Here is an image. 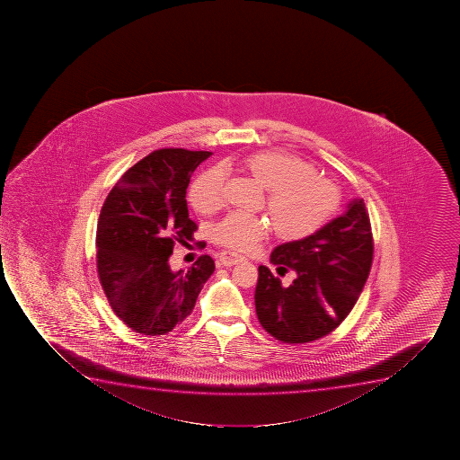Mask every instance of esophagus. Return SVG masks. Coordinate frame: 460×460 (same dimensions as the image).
<instances>
[{
    "instance_id": "esophagus-1",
    "label": "esophagus",
    "mask_w": 460,
    "mask_h": 460,
    "mask_svg": "<svg viewBox=\"0 0 460 460\" xmlns=\"http://www.w3.org/2000/svg\"><path fill=\"white\" fill-rule=\"evenodd\" d=\"M244 260H246L244 257L235 254V252H231V251H223V252H220V255H218V261H220L223 266L237 265V263H242Z\"/></svg>"
}]
</instances>
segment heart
<instances>
[{"label": "heart", "instance_id": "b5f03b06", "mask_svg": "<svg viewBox=\"0 0 460 460\" xmlns=\"http://www.w3.org/2000/svg\"><path fill=\"white\" fill-rule=\"evenodd\" d=\"M255 181L270 190L268 212L276 233L285 240H302L319 231L334 214L341 194L330 180L315 175V169L287 152L263 151L243 160ZM225 171L211 168L190 186V203L201 214L214 212L225 200ZM270 234V223L248 212H231L214 229L217 243L251 252Z\"/></svg>", "mask_w": 460, "mask_h": 460}]
</instances>
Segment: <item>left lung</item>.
Instances as JSON below:
<instances>
[{
    "label": "left lung",
    "mask_w": 460,
    "mask_h": 460,
    "mask_svg": "<svg viewBox=\"0 0 460 460\" xmlns=\"http://www.w3.org/2000/svg\"><path fill=\"white\" fill-rule=\"evenodd\" d=\"M270 263L296 279L283 287L268 266H259L255 311L277 341L308 343L330 334L351 313L373 263V235L362 199L302 240L279 244Z\"/></svg>",
    "instance_id": "obj_1"
}]
</instances>
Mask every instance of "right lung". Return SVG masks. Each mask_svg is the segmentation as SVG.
<instances>
[{"instance_id": "right-lung-1", "label": "right lung", "mask_w": 460, "mask_h": 460, "mask_svg": "<svg viewBox=\"0 0 460 460\" xmlns=\"http://www.w3.org/2000/svg\"><path fill=\"white\" fill-rule=\"evenodd\" d=\"M212 152L160 149L134 164L104 201L97 229V268L109 303L130 330L163 335L192 313L216 270L203 255L188 270H171L173 242L184 243L197 225L186 190Z\"/></svg>"}]
</instances>
